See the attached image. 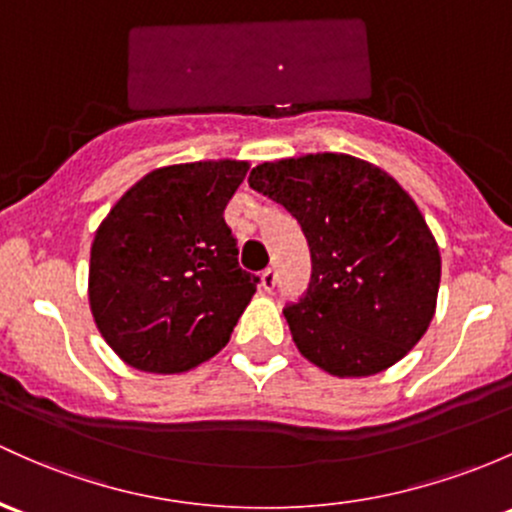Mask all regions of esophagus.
Instances as JSON below:
<instances>
[{
  "instance_id": "34e87169",
  "label": "esophagus",
  "mask_w": 512,
  "mask_h": 512,
  "mask_svg": "<svg viewBox=\"0 0 512 512\" xmlns=\"http://www.w3.org/2000/svg\"><path fill=\"white\" fill-rule=\"evenodd\" d=\"M276 283H278V278H276V268L268 266L266 271L261 273V285H263V290H268V293H271V290L276 288Z\"/></svg>"
}]
</instances>
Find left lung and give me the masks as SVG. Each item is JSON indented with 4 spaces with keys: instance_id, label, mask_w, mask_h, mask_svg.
Here are the masks:
<instances>
[{
    "instance_id": "obj_1",
    "label": "left lung",
    "mask_w": 512,
    "mask_h": 512,
    "mask_svg": "<svg viewBox=\"0 0 512 512\" xmlns=\"http://www.w3.org/2000/svg\"><path fill=\"white\" fill-rule=\"evenodd\" d=\"M249 185L293 214L310 244V288L283 310L300 354L337 378L408 356L437 310L442 256L398 180L349 153H307L261 163Z\"/></svg>"
}]
</instances>
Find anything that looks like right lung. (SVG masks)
<instances>
[{
    "mask_svg": "<svg viewBox=\"0 0 512 512\" xmlns=\"http://www.w3.org/2000/svg\"><path fill=\"white\" fill-rule=\"evenodd\" d=\"M249 163L195 161L151 170L97 227L87 298L124 364L185 373L232 337L256 293L224 210Z\"/></svg>",
    "mask_w": 512,
    "mask_h": 512,
    "instance_id": "right-lung-1",
    "label": "right lung"
}]
</instances>
